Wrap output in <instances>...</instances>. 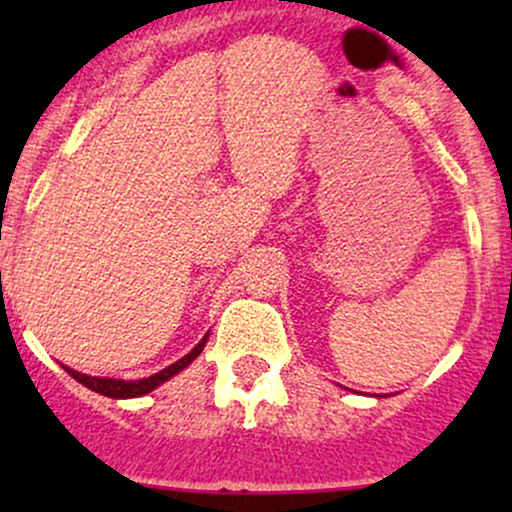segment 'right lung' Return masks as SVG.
<instances>
[{
	"label": "right lung",
	"instance_id": "right-lung-1",
	"mask_svg": "<svg viewBox=\"0 0 512 512\" xmlns=\"http://www.w3.org/2000/svg\"><path fill=\"white\" fill-rule=\"evenodd\" d=\"M209 339V332L204 334L202 339H199V344L195 346V349L190 351L187 356H182L180 361L170 363L168 368L158 370V373L149 375V378H139V380H117V378H96V375H86V373H79V370L69 368V366H62L64 370H67L69 375L76 380V383H81L84 387H88V390L98 392V395H105V397H113V399H132V397H144L146 392L156 390L158 385H163L166 380L173 378V375H178L180 370H185L187 366H190L195 358L202 354L204 344H207Z\"/></svg>",
	"mask_w": 512,
	"mask_h": 512
}]
</instances>
